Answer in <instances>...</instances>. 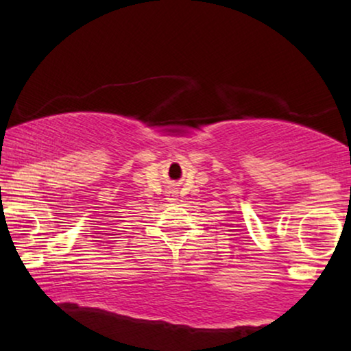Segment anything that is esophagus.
<instances>
[{
	"label": "esophagus",
	"instance_id": "esophagus-1",
	"mask_svg": "<svg viewBox=\"0 0 351 351\" xmlns=\"http://www.w3.org/2000/svg\"><path fill=\"white\" fill-rule=\"evenodd\" d=\"M169 193H174V191H169Z\"/></svg>",
	"mask_w": 351,
	"mask_h": 351
}]
</instances>
